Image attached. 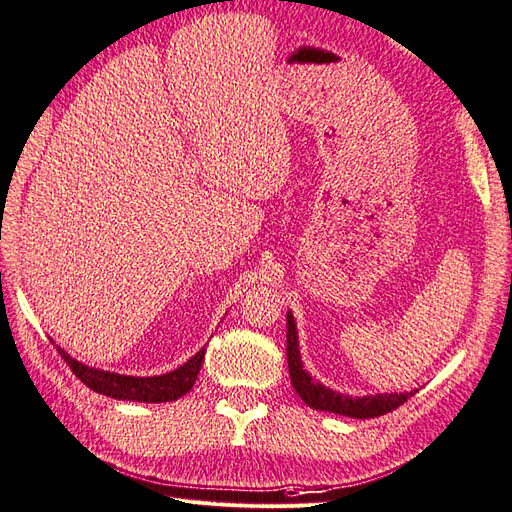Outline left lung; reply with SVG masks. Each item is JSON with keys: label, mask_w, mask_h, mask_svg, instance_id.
Segmentation results:
<instances>
[{"label": "left lung", "mask_w": 512, "mask_h": 512, "mask_svg": "<svg viewBox=\"0 0 512 512\" xmlns=\"http://www.w3.org/2000/svg\"><path fill=\"white\" fill-rule=\"evenodd\" d=\"M286 360H289V373H291V384L295 393L302 397L310 408L326 410V413L345 415L352 419H371L400 408L408 397H413L417 393V391H410V393H380V395L350 397L315 382L310 378V373H306L302 367L295 319L291 313H286Z\"/></svg>", "instance_id": "left-lung-1"}]
</instances>
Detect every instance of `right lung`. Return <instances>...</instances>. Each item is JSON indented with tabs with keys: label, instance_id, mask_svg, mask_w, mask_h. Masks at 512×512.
<instances>
[{
	"label": "right lung",
	"instance_id": "add662e5",
	"mask_svg": "<svg viewBox=\"0 0 512 512\" xmlns=\"http://www.w3.org/2000/svg\"><path fill=\"white\" fill-rule=\"evenodd\" d=\"M58 354L65 358V363L71 367L73 373H76V378L89 386V389H93L95 393L115 397V400L160 404V402L178 400V397L191 391V386L197 380L199 367H202L206 350L202 347V350H199L191 360H186V363L176 371L162 373V376H152V378L119 376V373L86 367L78 363V360H73L65 350H60V347H58Z\"/></svg>",
	"mask_w": 512,
	"mask_h": 512
}]
</instances>
